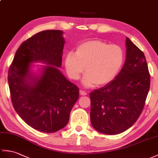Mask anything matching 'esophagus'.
<instances>
[{
    "instance_id": "obj_1",
    "label": "esophagus",
    "mask_w": 158,
    "mask_h": 158,
    "mask_svg": "<svg viewBox=\"0 0 158 158\" xmlns=\"http://www.w3.org/2000/svg\"><path fill=\"white\" fill-rule=\"evenodd\" d=\"M79 93H80L81 95V96H86V95H87V93L85 92V91H83V90H80Z\"/></svg>"
}]
</instances>
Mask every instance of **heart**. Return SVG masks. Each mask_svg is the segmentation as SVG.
<instances>
[{
    "label": "heart",
    "instance_id": "heart-1",
    "mask_svg": "<svg viewBox=\"0 0 158 158\" xmlns=\"http://www.w3.org/2000/svg\"><path fill=\"white\" fill-rule=\"evenodd\" d=\"M124 61V52L120 46L109 44L99 40H88L77 47L75 53L69 52L64 58L65 69L73 80H78L85 71L84 86H103L118 75Z\"/></svg>",
    "mask_w": 158,
    "mask_h": 158
}]
</instances>
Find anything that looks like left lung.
<instances>
[{"instance_id":"8db88e82","label":"left lung","mask_w":158,"mask_h":158,"mask_svg":"<svg viewBox=\"0 0 158 158\" xmlns=\"http://www.w3.org/2000/svg\"><path fill=\"white\" fill-rule=\"evenodd\" d=\"M126 60L112 82L89 94L90 119L96 131L117 135L129 129L144 108L150 75L143 52L126 39Z\"/></svg>"}]
</instances>
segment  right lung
<instances>
[{
	"label": "right lung",
	"instance_id": "1",
	"mask_svg": "<svg viewBox=\"0 0 158 158\" xmlns=\"http://www.w3.org/2000/svg\"><path fill=\"white\" fill-rule=\"evenodd\" d=\"M61 30H46L21 44L9 69L8 83L14 109L29 126L54 133L67 125L79 90L57 67L62 65L64 39ZM43 65L38 75L31 63Z\"/></svg>",
	"mask_w": 158,
	"mask_h": 158
}]
</instances>
